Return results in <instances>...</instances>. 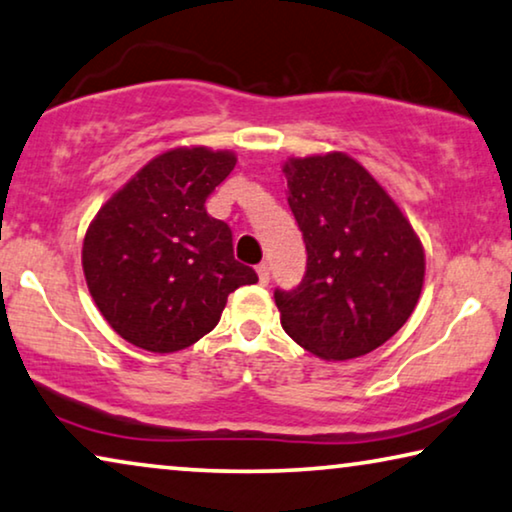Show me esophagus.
Returning <instances> with one entry per match:
<instances>
[{
  "label": "esophagus",
  "instance_id": "1",
  "mask_svg": "<svg viewBox=\"0 0 512 512\" xmlns=\"http://www.w3.org/2000/svg\"><path fill=\"white\" fill-rule=\"evenodd\" d=\"M256 272H258V281H261V284H268V281H270V268H268V263L256 265Z\"/></svg>",
  "mask_w": 512,
  "mask_h": 512
}]
</instances>
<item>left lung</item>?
Instances as JSON below:
<instances>
[{
    "mask_svg": "<svg viewBox=\"0 0 512 512\" xmlns=\"http://www.w3.org/2000/svg\"><path fill=\"white\" fill-rule=\"evenodd\" d=\"M284 175L307 270L291 291H274L281 328L318 358H360L416 309L425 251L395 201L346 154L288 159Z\"/></svg>",
    "mask_w": 512,
    "mask_h": 512,
    "instance_id": "8db88e82",
    "label": "left lung"
}]
</instances>
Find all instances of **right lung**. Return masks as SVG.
I'll return each mask as SVG.
<instances>
[{"label":"right lung","mask_w":512,"mask_h":512,"mask_svg":"<svg viewBox=\"0 0 512 512\" xmlns=\"http://www.w3.org/2000/svg\"><path fill=\"white\" fill-rule=\"evenodd\" d=\"M235 154L177 147L140 168L87 228L83 270L117 335L152 353L182 351L219 323L228 295L258 274L205 210Z\"/></svg>","instance_id":"obj_1"}]
</instances>
